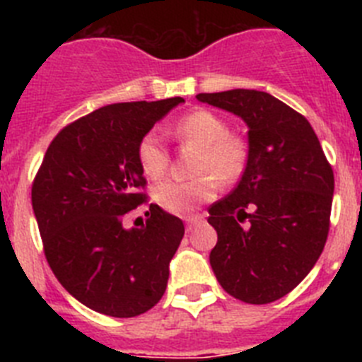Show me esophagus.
I'll use <instances>...</instances> for the list:
<instances>
[{"label": "esophagus", "mask_w": 362, "mask_h": 362, "mask_svg": "<svg viewBox=\"0 0 362 362\" xmlns=\"http://www.w3.org/2000/svg\"><path fill=\"white\" fill-rule=\"evenodd\" d=\"M185 223H187V230H192L194 226H197V225H201V223H203V216L187 217V219H185Z\"/></svg>", "instance_id": "esophagus-1"}]
</instances>
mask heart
Returning <instances> with one entry per match:
<instances>
[{
	"instance_id": "heart-1",
	"label": "heart",
	"mask_w": 362,
	"mask_h": 362,
	"mask_svg": "<svg viewBox=\"0 0 362 362\" xmlns=\"http://www.w3.org/2000/svg\"><path fill=\"white\" fill-rule=\"evenodd\" d=\"M172 134L179 141L199 146L194 161L192 179H165L153 188V197L163 209L172 214L194 212L204 201L212 199L223 185L238 181L248 161L245 139L230 134L225 117L206 108H196L172 124ZM137 163L148 177H161L168 166V152L161 137L146 132L137 143Z\"/></svg>"
}]
</instances>
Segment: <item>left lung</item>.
<instances>
[{
  "label": "left lung",
  "instance_id": "left-lung-1",
  "mask_svg": "<svg viewBox=\"0 0 362 362\" xmlns=\"http://www.w3.org/2000/svg\"><path fill=\"white\" fill-rule=\"evenodd\" d=\"M248 127L239 185L209 209L217 232L210 264L235 299L267 305L308 276L330 230L334 170L312 124L268 92L197 94Z\"/></svg>",
  "mask_w": 362,
  "mask_h": 362
}]
</instances>
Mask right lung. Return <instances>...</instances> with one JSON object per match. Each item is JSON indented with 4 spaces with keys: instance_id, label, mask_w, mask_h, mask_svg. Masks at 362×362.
Returning <instances> with one entry per match:
<instances>
[{
    "instance_id": "right-lung-1",
    "label": "right lung",
    "mask_w": 362,
    "mask_h": 362,
    "mask_svg": "<svg viewBox=\"0 0 362 362\" xmlns=\"http://www.w3.org/2000/svg\"><path fill=\"white\" fill-rule=\"evenodd\" d=\"M183 98L101 107L66 124L32 185L45 257L63 288L94 312L136 317L156 306L185 235L179 217L150 204L141 228H124L146 201L137 143Z\"/></svg>"
}]
</instances>
